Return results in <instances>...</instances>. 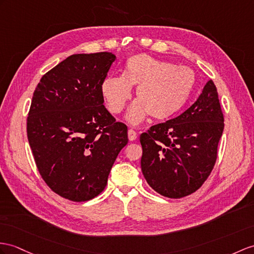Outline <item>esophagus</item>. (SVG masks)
<instances>
[{
	"instance_id": "1",
	"label": "esophagus",
	"mask_w": 254,
	"mask_h": 254,
	"mask_svg": "<svg viewBox=\"0 0 254 254\" xmlns=\"http://www.w3.org/2000/svg\"><path fill=\"white\" fill-rule=\"evenodd\" d=\"M128 139L130 141H134L135 139H137V132L132 130V129H129V130H128Z\"/></svg>"
}]
</instances>
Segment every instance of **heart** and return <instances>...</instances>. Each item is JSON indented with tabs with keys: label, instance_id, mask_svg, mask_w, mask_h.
Returning a JSON list of instances; mask_svg holds the SVG:
<instances>
[{
	"label": "heart",
	"instance_id": "b5f03b06",
	"mask_svg": "<svg viewBox=\"0 0 254 254\" xmlns=\"http://www.w3.org/2000/svg\"><path fill=\"white\" fill-rule=\"evenodd\" d=\"M195 86L193 70L137 54L124 64L123 75H108L101 83V92L111 112L120 113L137 87L138 99L126 113V121L137 126L151 114L155 120L170 119L187 104Z\"/></svg>",
	"mask_w": 254,
	"mask_h": 254
}]
</instances>
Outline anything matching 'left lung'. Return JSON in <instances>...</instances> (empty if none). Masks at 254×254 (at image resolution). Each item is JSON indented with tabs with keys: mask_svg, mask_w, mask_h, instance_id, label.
I'll return each mask as SVG.
<instances>
[{
	"mask_svg": "<svg viewBox=\"0 0 254 254\" xmlns=\"http://www.w3.org/2000/svg\"><path fill=\"white\" fill-rule=\"evenodd\" d=\"M223 130L218 90L210 79L185 112L140 135L141 170L148 185L169 198L194 193L213 169Z\"/></svg>",
	"mask_w": 254,
	"mask_h": 254,
	"instance_id": "obj_1",
	"label": "left lung"
}]
</instances>
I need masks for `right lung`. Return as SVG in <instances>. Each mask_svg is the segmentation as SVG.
<instances>
[{"label":"right lung","instance_id":"right-lung-1","mask_svg":"<svg viewBox=\"0 0 254 254\" xmlns=\"http://www.w3.org/2000/svg\"><path fill=\"white\" fill-rule=\"evenodd\" d=\"M115 59L112 53L72 55L34 90L29 144L42 178L66 199L86 201L100 194L128 142L127 126L103 106L101 83Z\"/></svg>","mask_w":254,"mask_h":254}]
</instances>
